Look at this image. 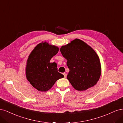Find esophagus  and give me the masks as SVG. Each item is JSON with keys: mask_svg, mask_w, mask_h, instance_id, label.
<instances>
[{"mask_svg": "<svg viewBox=\"0 0 123 123\" xmlns=\"http://www.w3.org/2000/svg\"><path fill=\"white\" fill-rule=\"evenodd\" d=\"M63 74H64V77L65 78H66L67 77V74L66 73H63Z\"/></svg>", "mask_w": 123, "mask_h": 123, "instance_id": "1", "label": "esophagus"}]
</instances>
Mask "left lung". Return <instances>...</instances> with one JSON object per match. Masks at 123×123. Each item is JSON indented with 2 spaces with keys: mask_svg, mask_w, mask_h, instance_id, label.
<instances>
[{
  "mask_svg": "<svg viewBox=\"0 0 123 123\" xmlns=\"http://www.w3.org/2000/svg\"><path fill=\"white\" fill-rule=\"evenodd\" d=\"M60 51L67 60L70 71L67 78L74 89L85 91L97 84L101 74V65L92 48L76 38L62 46Z\"/></svg>",
  "mask_w": 123,
  "mask_h": 123,
  "instance_id": "8db88e82",
  "label": "left lung"
}]
</instances>
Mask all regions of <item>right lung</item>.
Masks as SVG:
<instances>
[{
  "label": "right lung",
  "instance_id": "right-lung-1",
  "mask_svg": "<svg viewBox=\"0 0 123 123\" xmlns=\"http://www.w3.org/2000/svg\"><path fill=\"white\" fill-rule=\"evenodd\" d=\"M59 51L57 46L42 42L30 54L25 67V76L32 86L39 91L46 92L58 80L64 77L58 72L56 62L51 59Z\"/></svg>",
  "mask_w": 123,
  "mask_h": 123
}]
</instances>
